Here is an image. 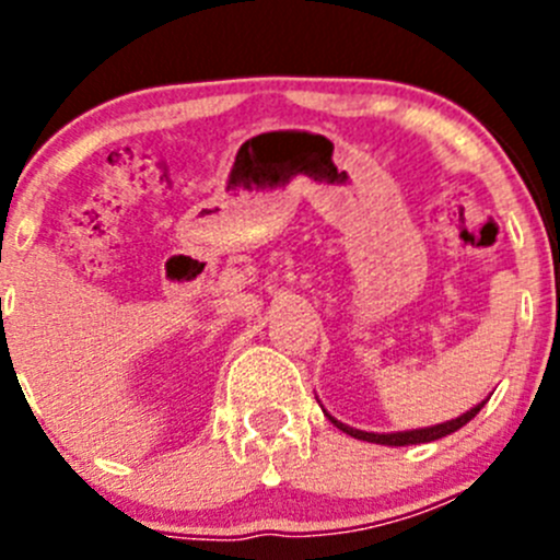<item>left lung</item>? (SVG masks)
Returning a JSON list of instances; mask_svg holds the SVG:
<instances>
[{
  "mask_svg": "<svg viewBox=\"0 0 560 560\" xmlns=\"http://www.w3.org/2000/svg\"><path fill=\"white\" fill-rule=\"evenodd\" d=\"M485 404H488V398H485L482 404L474 406V409H468L466 415L455 417V420L439 422V425H431V428H417V431H398V433L358 431V428H349V425H343V422H338L336 417H330L327 411H325V417L332 422V425L341 428L343 433H349L352 439H363V442H374V444H387V447H406V444H425V442H436V439H442V436H450V433H455L457 428L466 425L468 420H474Z\"/></svg>",
  "mask_w": 560,
  "mask_h": 560,
  "instance_id": "8db88e82",
  "label": "left lung"
}]
</instances>
